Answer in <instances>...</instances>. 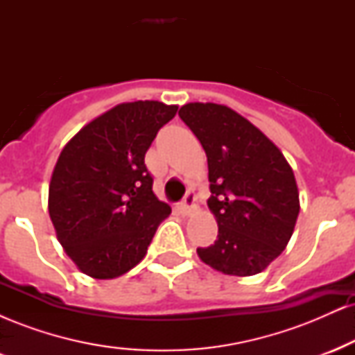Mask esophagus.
Returning a JSON list of instances; mask_svg holds the SVG:
<instances>
[{
  "instance_id": "obj_1",
  "label": "esophagus",
  "mask_w": 355,
  "mask_h": 355,
  "mask_svg": "<svg viewBox=\"0 0 355 355\" xmlns=\"http://www.w3.org/2000/svg\"><path fill=\"white\" fill-rule=\"evenodd\" d=\"M195 202H197V195H195V191H191V190H189L187 191V195H185V198H183V202H182V209H183V211H185V214H191V211L195 210Z\"/></svg>"
}]
</instances>
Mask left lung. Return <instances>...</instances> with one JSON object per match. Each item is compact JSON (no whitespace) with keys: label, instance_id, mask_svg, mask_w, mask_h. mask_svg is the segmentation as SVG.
<instances>
[{"label":"left lung","instance_id":"obj_1","mask_svg":"<svg viewBox=\"0 0 355 355\" xmlns=\"http://www.w3.org/2000/svg\"><path fill=\"white\" fill-rule=\"evenodd\" d=\"M178 115L207 153V203L218 223L217 240L197 248L198 257L227 275L266 270L287 247L299 217L291 165L255 125L225 105L187 103Z\"/></svg>","mask_w":355,"mask_h":355}]
</instances>
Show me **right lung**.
Listing matches in <instances>:
<instances>
[{
    "label": "right lung",
    "mask_w": 355,
    "mask_h": 355,
    "mask_svg": "<svg viewBox=\"0 0 355 355\" xmlns=\"http://www.w3.org/2000/svg\"><path fill=\"white\" fill-rule=\"evenodd\" d=\"M177 110L152 100L116 105L61 150L48 210L61 247L83 274L123 275L144 259L172 211L153 193L145 153Z\"/></svg>",
    "instance_id": "1"
}]
</instances>
